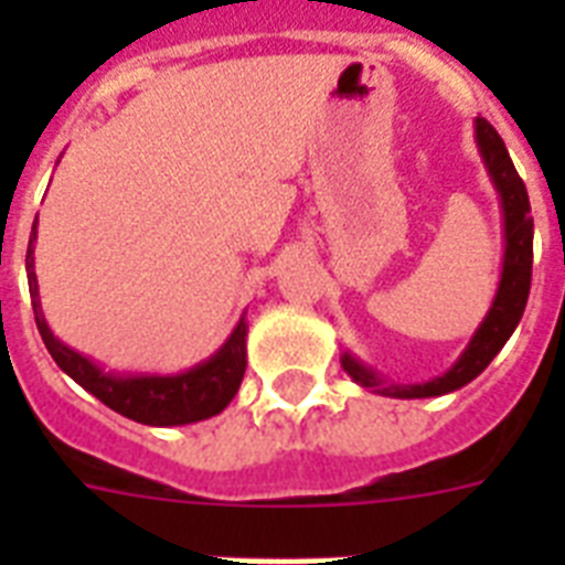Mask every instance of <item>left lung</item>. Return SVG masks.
I'll use <instances>...</instances> for the list:
<instances>
[{
  "instance_id": "1",
  "label": "left lung",
  "mask_w": 565,
  "mask_h": 565,
  "mask_svg": "<svg viewBox=\"0 0 565 565\" xmlns=\"http://www.w3.org/2000/svg\"><path fill=\"white\" fill-rule=\"evenodd\" d=\"M475 143H478L492 188L499 193L501 231H504L501 275L490 310L481 319V326L475 328L460 358L443 375L422 381V384H395V381H386L377 370L366 366L361 358H354L352 352L340 354L345 375L370 393L386 395V398H434V395L455 393L490 366V361L504 349L525 313L527 292H531V266H534V216H531L527 190L510 161L499 131L481 117L475 119Z\"/></svg>"
}]
</instances>
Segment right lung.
<instances>
[{"mask_svg": "<svg viewBox=\"0 0 565 565\" xmlns=\"http://www.w3.org/2000/svg\"><path fill=\"white\" fill-rule=\"evenodd\" d=\"M34 243H38V220L31 225L29 252H25V275H29L31 308L34 322L46 343L52 361L73 377L75 384L96 395L110 411H117L126 419L152 428H172V425H193V422L211 419L222 413L237 395L243 372H246V313L239 317L228 340L207 358L184 372H117L105 370L87 354L75 352L73 345L61 343L49 328L43 308H40V284L34 273Z\"/></svg>", "mask_w": 565, "mask_h": 565, "instance_id": "1", "label": "right lung"}]
</instances>
